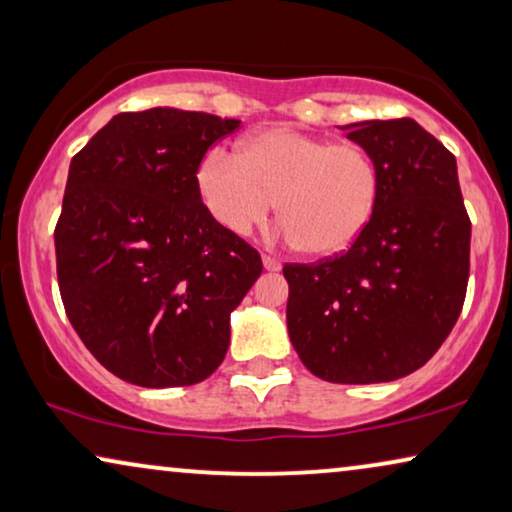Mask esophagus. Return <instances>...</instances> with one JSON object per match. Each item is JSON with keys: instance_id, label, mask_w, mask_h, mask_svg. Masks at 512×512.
Listing matches in <instances>:
<instances>
[{"instance_id": "esophagus-1", "label": "esophagus", "mask_w": 512, "mask_h": 512, "mask_svg": "<svg viewBox=\"0 0 512 512\" xmlns=\"http://www.w3.org/2000/svg\"><path fill=\"white\" fill-rule=\"evenodd\" d=\"M263 268L268 272H277V270H282V263L272 256H263Z\"/></svg>"}]
</instances>
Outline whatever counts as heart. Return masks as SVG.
<instances>
[{
	"label": "heart",
	"instance_id": "heart-1",
	"mask_svg": "<svg viewBox=\"0 0 512 512\" xmlns=\"http://www.w3.org/2000/svg\"><path fill=\"white\" fill-rule=\"evenodd\" d=\"M207 214L235 237L272 209L279 235L310 256H338L359 240L380 200V170L366 146L293 128L254 132L230 153L209 149L195 170Z\"/></svg>",
	"mask_w": 512,
	"mask_h": 512
}]
</instances>
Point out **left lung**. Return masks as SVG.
Listing matches in <instances>:
<instances>
[{
  "label": "left lung",
  "mask_w": 512,
  "mask_h": 512,
  "mask_svg": "<svg viewBox=\"0 0 512 512\" xmlns=\"http://www.w3.org/2000/svg\"><path fill=\"white\" fill-rule=\"evenodd\" d=\"M373 153L380 200L349 251L284 265L286 326L312 375L391 382L422 368L457 324L468 284L471 221L457 158L412 118L349 123Z\"/></svg>",
  "instance_id": "8db88e82"
}]
</instances>
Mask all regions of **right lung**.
Segmentation results:
<instances>
[{"label":"right lung","instance_id":"1","mask_svg":"<svg viewBox=\"0 0 512 512\" xmlns=\"http://www.w3.org/2000/svg\"><path fill=\"white\" fill-rule=\"evenodd\" d=\"M237 118L118 114L72 158L55 226L60 296L90 354L137 387H188L221 366L256 249L207 214L195 170Z\"/></svg>","mask_w":512,"mask_h":512}]
</instances>
